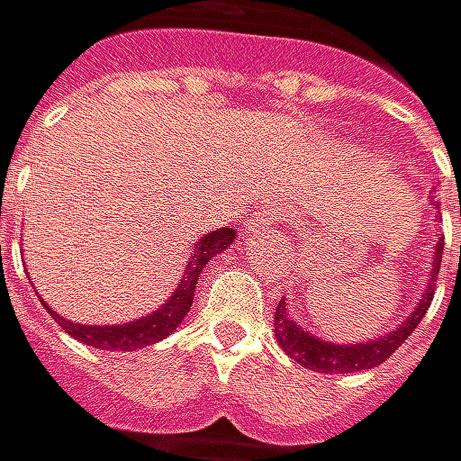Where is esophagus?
I'll use <instances>...</instances> for the list:
<instances>
[{"instance_id":"esophagus-1","label":"esophagus","mask_w":461,"mask_h":461,"mask_svg":"<svg viewBox=\"0 0 461 461\" xmlns=\"http://www.w3.org/2000/svg\"><path fill=\"white\" fill-rule=\"evenodd\" d=\"M278 218H281V212H278V207L276 204H265L257 215H251L249 221H246V232L254 238V235H265V232H270V229L278 223Z\"/></svg>"}]
</instances>
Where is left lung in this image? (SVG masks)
Listing matches in <instances>:
<instances>
[{"label":"left lung","instance_id":"8db88e82","mask_svg":"<svg viewBox=\"0 0 461 461\" xmlns=\"http://www.w3.org/2000/svg\"><path fill=\"white\" fill-rule=\"evenodd\" d=\"M440 259H443V238H438V243H435V259L429 267L427 289H424L421 300L416 303V308L411 311V316L397 324V330H389L386 335L365 340V343H332V340L316 338L313 332L300 327L289 313V303L281 300L276 308V340H278V346L297 365L316 370V373H359V370H373V367L384 365L405 343V338H411V332L419 327V321L429 311L432 289H435L438 273H440Z\"/></svg>","mask_w":461,"mask_h":461}]
</instances>
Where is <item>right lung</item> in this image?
<instances>
[{"mask_svg":"<svg viewBox=\"0 0 461 461\" xmlns=\"http://www.w3.org/2000/svg\"><path fill=\"white\" fill-rule=\"evenodd\" d=\"M238 232L229 226H221L215 232H207L204 238H199V243L194 246V254L183 270V278L177 284V289L172 292V297L156 308L153 313L148 316H140L134 321H126V324H107V327H96V324H75L72 319H64L59 316L50 305L48 313L56 319V324L72 335L75 340L86 343V346H94V348H102V351H137V348H145V346H153L164 338H169L180 321L185 319V313L191 311V303H194V292H196V281H199V273L207 267V262L218 254H223L229 246L235 243Z\"/></svg>","mask_w":461,"mask_h":461,"instance_id":"right-lung-1","label":"right lung"}]
</instances>
